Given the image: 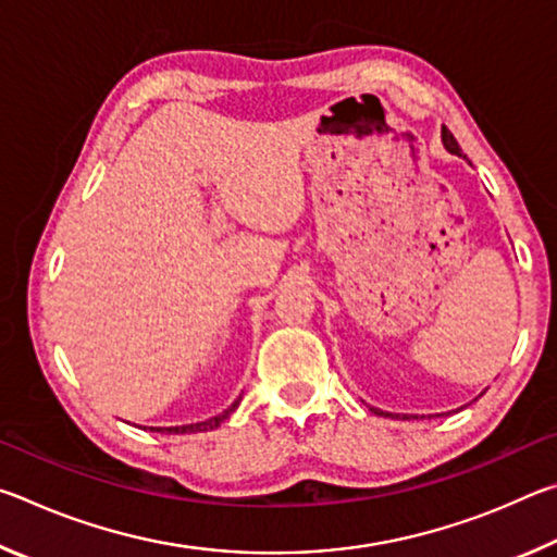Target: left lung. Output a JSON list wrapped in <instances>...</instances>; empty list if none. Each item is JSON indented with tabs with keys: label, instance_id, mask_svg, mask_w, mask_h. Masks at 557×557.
I'll return each mask as SVG.
<instances>
[{
	"label": "left lung",
	"instance_id": "1",
	"mask_svg": "<svg viewBox=\"0 0 557 557\" xmlns=\"http://www.w3.org/2000/svg\"><path fill=\"white\" fill-rule=\"evenodd\" d=\"M442 145L447 147V152L461 157V147L457 145L455 135H451V132H449L447 127H442ZM371 410H373L375 414H383V418H391V412H383V410H379V408H371ZM395 418H400V414H395ZM403 418H410V414H403Z\"/></svg>",
	"mask_w": 557,
	"mask_h": 557
}]
</instances>
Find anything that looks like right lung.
Masks as SVG:
<instances>
[{
  "mask_svg": "<svg viewBox=\"0 0 557 557\" xmlns=\"http://www.w3.org/2000/svg\"><path fill=\"white\" fill-rule=\"evenodd\" d=\"M240 398L235 400L228 410H223L221 414H215L211 420H203V422H194V425H178V428H149L152 432H162V435H191V432H206V430H215L221 425L223 420L231 418V412L238 408Z\"/></svg>",
  "mask_w": 557,
  "mask_h": 557,
  "instance_id": "obj_1",
  "label": "right lung"
}]
</instances>
